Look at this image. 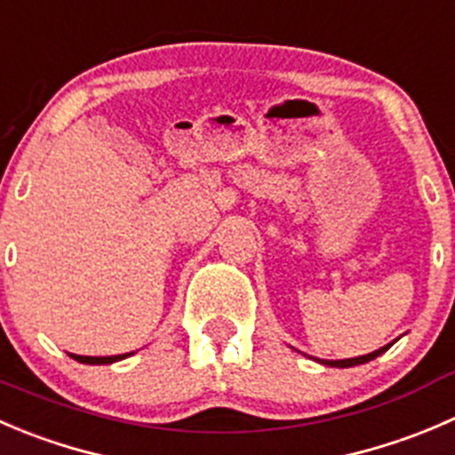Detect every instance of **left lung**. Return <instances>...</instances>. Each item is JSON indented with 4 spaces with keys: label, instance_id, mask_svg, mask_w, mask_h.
<instances>
[{
    "label": "left lung",
    "instance_id": "obj_1",
    "mask_svg": "<svg viewBox=\"0 0 455 455\" xmlns=\"http://www.w3.org/2000/svg\"><path fill=\"white\" fill-rule=\"evenodd\" d=\"M391 347V345H389ZM389 347H382V349L373 351V354H367V355H360V358H349V360H324L322 364H326V367H339V369H347V367H355V364H364L369 363V360L378 358L380 354H385Z\"/></svg>",
    "mask_w": 455,
    "mask_h": 455
}]
</instances>
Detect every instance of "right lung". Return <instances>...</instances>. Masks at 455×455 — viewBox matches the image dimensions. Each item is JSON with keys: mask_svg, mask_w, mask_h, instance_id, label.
<instances>
[{"mask_svg": "<svg viewBox=\"0 0 455 455\" xmlns=\"http://www.w3.org/2000/svg\"><path fill=\"white\" fill-rule=\"evenodd\" d=\"M70 355H73V358L77 360V363H84V364H110V363H117V360L129 358L131 354H124V355H108V358H91V355H75V354H70Z\"/></svg>", "mask_w": 455, "mask_h": 455, "instance_id": "right-lung-1", "label": "right lung"}]
</instances>
